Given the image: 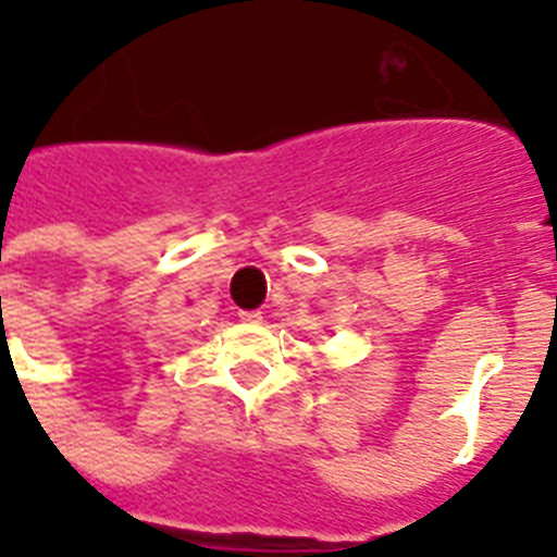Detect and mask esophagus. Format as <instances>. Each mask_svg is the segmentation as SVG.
Segmentation results:
<instances>
[{"label":"esophagus","mask_w":557,"mask_h":557,"mask_svg":"<svg viewBox=\"0 0 557 557\" xmlns=\"http://www.w3.org/2000/svg\"><path fill=\"white\" fill-rule=\"evenodd\" d=\"M239 318H243L245 323H262L264 314L259 312V309H248V312H239Z\"/></svg>","instance_id":"1"}]
</instances>
